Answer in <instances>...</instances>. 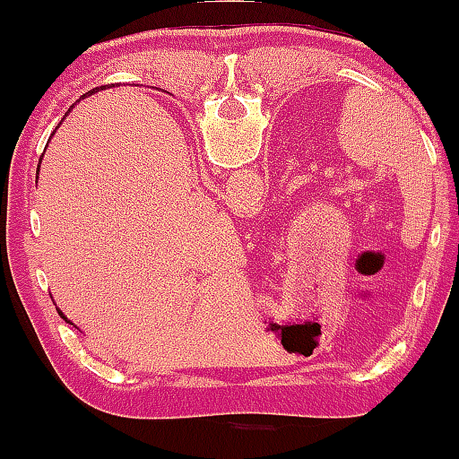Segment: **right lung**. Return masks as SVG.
I'll return each mask as SVG.
<instances>
[{
    "label": "right lung",
    "mask_w": 459,
    "mask_h": 459,
    "mask_svg": "<svg viewBox=\"0 0 459 459\" xmlns=\"http://www.w3.org/2000/svg\"><path fill=\"white\" fill-rule=\"evenodd\" d=\"M101 88H105V86H101ZM99 91V88H92V91L91 92H86V94H82V99H86V97H91V94H94V92H97ZM71 108H73V105H71ZM71 108H68V112H71ZM66 116V114H65ZM62 315V313H60ZM62 319H66L65 317V315H62ZM68 321V319H66ZM68 324H71V321H68Z\"/></svg>",
    "instance_id": "obj_1"
}]
</instances>
